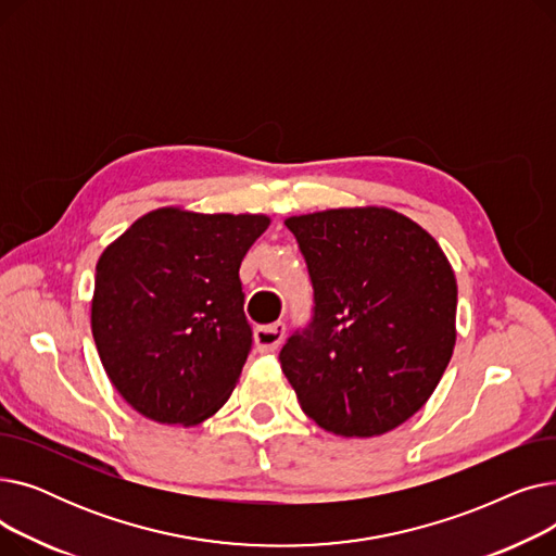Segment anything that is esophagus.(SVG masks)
Segmentation results:
<instances>
[{
	"instance_id": "esophagus-1",
	"label": "esophagus",
	"mask_w": 556,
	"mask_h": 556,
	"mask_svg": "<svg viewBox=\"0 0 556 556\" xmlns=\"http://www.w3.org/2000/svg\"><path fill=\"white\" fill-rule=\"evenodd\" d=\"M283 333H286L283 323H275V325H268V327H258L254 331L256 352L258 354H273V352H277L281 340H283Z\"/></svg>"
}]
</instances>
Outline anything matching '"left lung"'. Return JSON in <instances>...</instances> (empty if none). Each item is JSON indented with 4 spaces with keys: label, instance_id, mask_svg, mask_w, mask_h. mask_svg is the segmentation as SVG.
I'll list each match as a JSON object with an SVG mask.
<instances>
[{
    "label": "left lung",
    "instance_id": "8db88e82",
    "mask_svg": "<svg viewBox=\"0 0 556 556\" xmlns=\"http://www.w3.org/2000/svg\"><path fill=\"white\" fill-rule=\"evenodd\" d=\"M313 283V317L279 352L302 410L340 437L419 413L455 346L457 283L430 233L386 207L286 218Z\"/></svg>",
    "mask_w": 556,
    "mask_h": 556
}]
</instances>
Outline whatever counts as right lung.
<instances>
[{
    "mask_svg": "<svg viewBox=\"0 0 556 556\" xmlns=\"http://www.w3.org/2000/svg\"><path fill=\"white\" fill-rule=\"evenodd\" d=\"M268 225L263 214L162 207L103 250L92 336L112 386L139 415L195 426L237 388L252 349L239 268Z\"/></svg>",
    "mask_w": 556,
    "mask_h": 556,
    "instance_id": "add662e5",
    "label": "right lung"
}]
</instances>
